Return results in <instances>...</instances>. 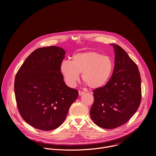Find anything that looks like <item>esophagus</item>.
Wrapping results in <instances>:
<instances>
[{
	"instance_id": "esophagus-1",
	"label": "esophagus",
	"mask_w": 156,
	"mask_h": 156,
	"mask_svg": "<svg viewBox=\"0 0 156 156\" xmlns=\"http://www.w3.org/2000/svg\"><path fill=\"white\" fill-rule=\"evenodd\" d=\"M78 94H79L80 96H81V95H82L85 94V92H82V91H79Z\"/></svg>"
}]
</instances>
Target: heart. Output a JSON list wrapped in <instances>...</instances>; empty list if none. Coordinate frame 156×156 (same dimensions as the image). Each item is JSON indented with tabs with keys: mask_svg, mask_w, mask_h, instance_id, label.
I'll use <instances>...</instances> for the list:
<instances>
[{
	"mask_svg": "<svg viewBox=\"0 0 156 156\" xmlns=\"http://www.w3.org/2000/svg\"><path fill=\"white\" fill-rule=\"evenodd\" d=\"M114 68V63L109 56L95 51H87L74 54L71 61L64 59L59 70L66 83L74 87L81 73L83 81L92 89L101 88L108 83Z\"/></svg>",
	"mask_w": 156,
	"mask_h": 156,
	"instance_id": "heart-1",
	"label": "heart"
}]
</instances>
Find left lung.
<instances>
[{"label":"left lung","mask_w":156,"mask_h":156,"mask_svg":"<svg viewBox=\"0 0 156 156\" xmlns=\"http://www.w3.org/2000/svg\"><path fill=\"white\" fill-rule=\"evenodd\" d=\"M115 58L112 75L105 86L93 91L94 102L90 116L105 129L125 124L141 101V78L136 64L121 47L112 44Z\"/></svg>","instance_id":"left-lung-1"}]
</instances>
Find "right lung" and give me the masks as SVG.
Returning a JSON list of instances; mask_svg holds the SVG:
<instances>
[{
	"label": "right lung",
	"mask_w": 156,
	"mask_h": 156,
	"mask_svg": "<svg viewBox=\"0 0 156 156\" xmlns=\"http://www.w3.org/2000/svg\"><path fill=\"white\" fill-rule=\"evenodd\" d=\"M65 54L57 46L37 48L16 75L14 93L20 115L38 129L51 131L61 126L78 96L77 90L66 85L59 70Z\"/></svg>",
	"instance_id": "add662e5"
}]
</instances>
